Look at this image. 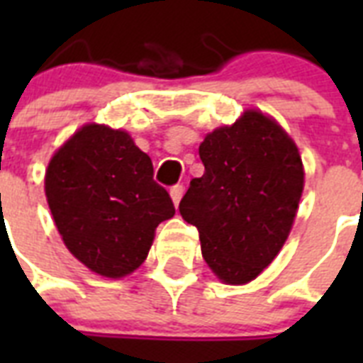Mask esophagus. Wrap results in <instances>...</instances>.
Instances as JSON below:
<instances>
[{
    "instance_id": "obj_1",
    "label": "esophagus",
    "mask_w": 363,
    "mask_h": 363,
    "mask_svg": "<svg viewBox=\"0 0 363 363\" xmlns=\"http://www.w3.org/2000/svg\"><path fill=\"white\" fill-rule=\"evenodd\" d=\"M169 194H171V199H173V203H175L177 207V205L181 203L182 194H184V186H182V184H175V186L169 190Z\"/></svg>"
}]
</instances>
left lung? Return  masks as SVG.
I'll return each instance as SVG.
<instances>
[{
  "label": "left lung",
  "mask_w": 363,
  "mask_h": 363,
  "mask_svg": "<svg viewBox=\"0 0 363 363\" xmlns=\"http://www.w3.org/2000/svg\"><path fill=\"white\" fill-rule=\"evenodd\" d=\"M205 173L181 199L198 228L201 254L226 284H247L275 259L292 230L303 192L296 143L273 118L245 111L199 145Z\"/></svg>",
  "instance_id": "8db88e82"
}]
</instances>
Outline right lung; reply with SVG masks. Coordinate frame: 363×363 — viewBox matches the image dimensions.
<instances>
[{
	"instance_id": "add662e5",
	"label": "right lung",
	"mask_w": 363,
	"mask_h": 363,
	"mask_svg": "<svg viewBox=\"0 0 363 363\" xmlns=\"http://www.w3.org/2000/svg\"><path fill=\"white\" fill-rule=\"evenodd\" d=\"M152 162L125 131L86 124L54 154L45 194L65 247L98 275L121 279L145 262L160 222L175 215Z\"/></svg>"
}]
</instances>
